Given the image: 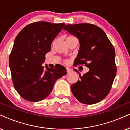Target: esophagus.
I'll use <instances>...</instances> for the list:
<instances>
[{"label":"esophagus","mask_w":130,"mask_h":130,"mask_svg":"<svg viewBox=\"0 0 130 130\" xmlns=\"http://www.w3.org/2000/svg\"><path fill=\"white\" fill-rule=\"evenodd\" d=\"M66 70H67V73H70V72L71 71V69H70V68H66Z\"/></svg>","instance_id":"esophagus-1"}]
</instances>
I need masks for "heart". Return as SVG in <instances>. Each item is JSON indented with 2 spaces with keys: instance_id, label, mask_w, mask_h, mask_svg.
<instances>
[{
  "instance_id": "1",
  "label": "heart",
  "mask_w": 130,
  "mask_h": 130,
  "mask_svg": "<svg viewBox=\"0 0 130 130\" xmlns=\"http://www.w3.org/2000/svg\"><path fill=\"white\" fill-rule=\"evenodd\" d=\"M73 37H71V36H70V37H67V38H66V41L68 40V39L71 38H73ZM63 63H65V64H68L69 63H70V60H68V59L63 60Z\"/></svg>"
}]
</instances>
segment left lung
Listing matches in <instances>:
<instances>
[{
    "instance_id": "left-lung-1",
    "label": "left lung",
    "mask_w": 130,
    "mask_h": 130,
    "mask_svg": "<svg viewBox=\"0 0 130 130\" xmlns=\"http://www.w3.org/2000/svg\"><path fill=\"white\" fill-rule=\"evenodd\" d=\"M78 39L80 44L75 67L84 65L89 71L71 86L72 93L80 103L93 104L109 94L116 74L115 50L106 34L90 23L68 24L64 27Z\"/></svg>"
}]
</instances>
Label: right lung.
<instances>
[{
  "label": "right lung",
  "mask_w": 130,
  "mask_h": 130,
  "mask_svg": "<svg viewBox=\"0 0 130 130\" xmlns=\"http://www.w3.org/2000/svg\"><path fill=\"white\" fill-rule=\"evenodd\" d=\"M65 26L46 21H37L26 26L18 34L9 55V65L15 89L24 100L41 101L48 96L58 78L67 74L62 65L55 68L42 64L51 45Z\"/></svg>",
  "instance_id": "obj_1"
}]
</instances>
